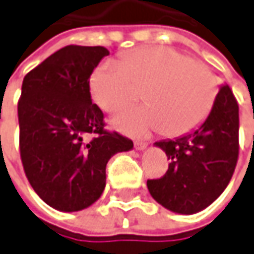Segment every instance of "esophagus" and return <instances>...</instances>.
I'll use <instances>...</instances> for the list:
<instances>
[{"label": "esophagus", "instance_id": "esophagus-1", "mask_svg": "<svg viewBox=\"0 0 254 254\" xmlns=\"http://www.w3.org/2000/svg\"><path fill=\"white\" fill-rule=\"evenodd\" d=\"M147 146H149V144H147V143H146V141H134V149L136 150H144V149H147Z\"/></svg>", "mask_w": 254, "mask_h": 254}]
</instances>
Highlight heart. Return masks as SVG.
Segmentation results:
<instances>
[{
	"label": "heart",
	"instance_id": "heart-1",
	"mask_svg": "<svg viewBox=\"0 0 254 254\" xmlns=\"http://www.w3.org/2000/svg\"><path fill=\"white\" fill-rule=\"evenodd\" d=\"M144 87L147 104L122 111L114 127L133 136L163 130L170 136L188 133L206 120L217 97L214 73L174 48L151 46L130 51L121 62L103 61L90 77L94 101L113 113L137 97Z\"/></svg>",
	"mask_w": 254,
	"mask_h": 254
}]
</instances>
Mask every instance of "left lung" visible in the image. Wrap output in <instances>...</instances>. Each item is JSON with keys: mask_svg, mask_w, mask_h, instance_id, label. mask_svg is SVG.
I'll return each instance as SVG.
<instances>
[{"mask_svg": "<svg viewBox=\"0 0 254 254\" xmlns=\"http://www.w3.org/2000/svg\"><path fill=\"white\" fill-rule=\"evenodd\" d=\"M238 132V103L228 84H221L211 111L199 127L174 140L154 143L171 163L163 178L147 181L153 199L172 213L186 215L210 206L235 171Z\"/></svg>", "mask_w": 254, "mask_h": 254, "instance_id": "obj_1", "label": "left lung"}]
</instances>
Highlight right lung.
<instances>
[{
  "mask_svg": "<svg viewBox=\"0 0 254 254\" xmlns=\"http://www.w3.org/2000/svg\"><path fill=\"white\" fill-rule=\"evenodd\" d=\"M105 47L66 46L30 70L18 104L20 158L34 192L58 211L90 207L105 188L108 160L133 141L104 130L89 79ZM95 137L89 141L87 136Z\"/></svg>",
  "mask_w": 254,
  "mask_h": 254,
  "instance_id": "obj_1",
  "label": "right lung"
}]
</instances>
